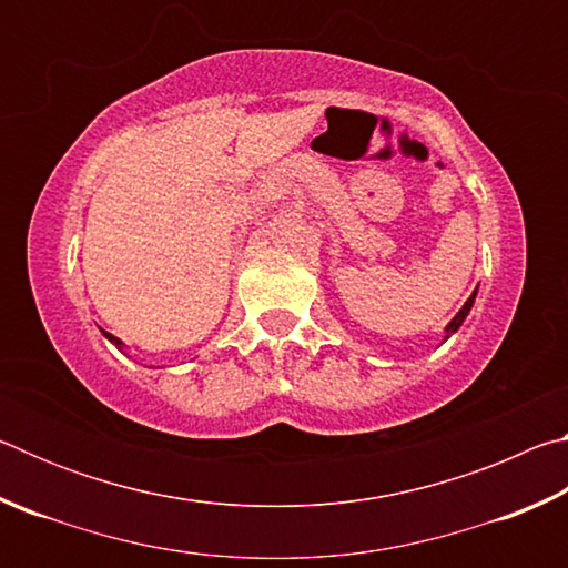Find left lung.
I'll return each mask as SVG.
<instances>
[{
	"label": "left lung",
	"mask_w": 568,
	"mask_h": 568,
	"mask_svg": "<svg viewBox=\"0 0 568 568\" xmlns=\"http://www.w3.org/2000/svg\"><path fill=\"white\" fill-rule=\"evenodd\" d=\"M474 301H476V291L474 293H470V297H468V301L464 303V307H460V311L456 313V318L454 321H450L448 325H446V335H444V341H448L450 338V335H454L458 328H460V323H464L466 321V315L470 313V307H474Z\"/></svg>",
	"instance_id": "left-lung-1"
}]
</instances>
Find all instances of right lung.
I'll use <instances>...</instances> for the list:
<instances>
[{"mask_svg": "<svg viewBox=\"0 0 568 568\" xmlns=\"http://www.w3.org/2000/svg\"><path fill=\"white\" fill-rule=\"evenodd\" d=\"M104 338H108L110 343H114V345H118V348H122V341H120V338H114V335H112V333H104Z\"/></svg>", "mask_w": 568, "mask_h": 568, "instance_id": "obj_1", "label": "right lung"}]
</instances>
